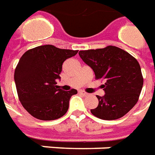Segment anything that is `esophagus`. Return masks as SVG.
I'll return each mask as SVG.
<instances>
[{"instance_id":"1","label":"esophagus","mask_w":155,"mask_h":155,"mask_svg":"<svg viewBox=\"0 0 155 155\" xmlns=\"http://www.w3.org/2000/svg\"><path fill=\"white\" fill-rule=\"evenodd\" d=\"M80 94H81L82 95H84V96H88V95H89V94L86 93V92H84V91H80Z\"/></svg>"}]
</instances>
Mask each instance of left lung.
<instances>
[{
	"label": "left lung",
	"instance_id": "left-lung-1",
	"mask_svg": "<svg viewBox=\"0 0 155 155\" xmlns=\"http://www.w3.org/2000/svg\"><path fill=\"white\" fill-rule=\"evenodd\" d=\"M80 56L94 71L95 79H103L104 96L91 110L101 120H113L126 114L136 104L143 84L139 62L127 51L109 45L102 49L80 51Z\"/></svg>",
	"mask_w": 155,
	"mask_h": 155
}]
</instances>
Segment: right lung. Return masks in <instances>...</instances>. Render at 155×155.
I'll return each instance as SVG.
<instances>
[{
  "label": "right lung",
  "mask_w": 155,
  "mask_h": 155,
  "mask_svg": "<svg viewBox=\"0 0 155 155\" xmlns=\"http://www.w3.org/2000/svg\"><path fill=\"white\" fill-rule=\"evenodd\" d=\"M78 51L45 45L25 52L15 70L16 91L25 110L41 120H57L68 110L69 101L77 91L58 89L62 64Z\"/></svg>",
  "instance_id": "obj_1"
}]
</instances>
